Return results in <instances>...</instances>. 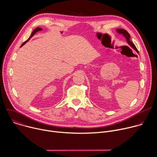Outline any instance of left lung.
I'll use <instances>...</instances> for the list:
<instances>
[{
	"mask_svg": "<svg viewBox=\"0 0 157 157\" xmlns=\"http://www.w3.org/2000/svg\"><path fill=\"white\" fill-rule=\"evenodd\" d=\"M117 32L119 34H122L126 39L127 40V43L128 44V45L130 46L132 48H133L134 50H135L138 53H139V51L137 50L136 47L135 46V44H134L132 41L130 40V35H129V33L125 30H124V29H118L116 30Z\"/></svg>",
	"mask_w": 157,
	"mask_h": 157,
	"instance_id": "left-lung-1",
	"label": "left lung"
}]
</instances>
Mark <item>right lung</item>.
I'll use <instances>...</instances> for the list:
<instances>
[{"label": "right lung", "instance_id": "1", "mask_svg": "<svg viewBox=\"0 0 157 157\" xmlns=\"http://www.w3.org/2000/svg\"><path fill=\"white\" fill-rule=\"evenodd\" d=\"M42 30V29L41 28H40V27H37V28H36L33 32H32V34H31V35H30V36L29 37V38L27 40V41H25V42H24L23 43H22V44H21V47H21L22 46H23V45H24V44L27 42V41H29V40L37 32H38V31H41Z\"/></svg>", "mask_w": 157, "mask_h": 157}]
</instances>
